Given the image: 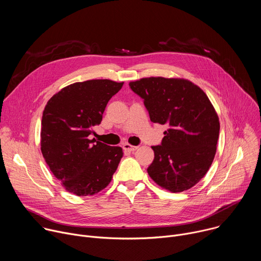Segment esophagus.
Listing matches in <instances>:
<instances>
[{"instance_id": "obj_1", "label": "esophagus", "mask_w": 261, "mask_h": 261, "mask_svg": "<svg viewBox=\"0 0 261 261\" xmlns=\"http://www.w3.org/2000/svg\"><path fill=\"white\" fill-rule=\"evenodd\" d=\"M123 148H124L125 151H127V152H134V151L137 150L138 146L137 145H131L129 143H124L123 144Z\"/></svg>"}]
</instances>
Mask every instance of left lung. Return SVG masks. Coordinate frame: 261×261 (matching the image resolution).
Listing matches in <instances>:
<instances>
[{
    "mask_svg": "<svg viewBox=\"0 0 261 261\" xmlns=\"http://www.w3.org/2000/svg\"><path fill=\"white\" fill-rule=\"evenodd\" d=\"M144 100L153 123L168 126L147 173L172 193L191 189L210 169L220 122L206 94L185 79L144 77L129 84Z\"/></svg>",
    "mask_w": 261,
    "mask_h": 261,
    "instance_id": "1",
    "label": "left lung"
}]
</instances>
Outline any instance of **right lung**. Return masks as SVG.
I'll use <instances>...</instances> for the list:
<instances>
[{"label":"right lung","instance_id":"1","mask_svg":"<svg viewBox=\"0 0 261 261\" xmlns=\"http://www.w3.org/2000/svg\"><path fill=\"white\" fill-rule=\"evenodd\" d=\"M123 85L110 80L74 83L47 101L41 121V152L66 191L94 195L113 178L123 157L122 147L90 139L89 135Z\"/></svg>","mask_w":261,"mask_h":261}]
</instances>
